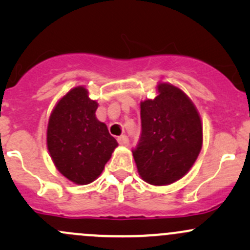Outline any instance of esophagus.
Wrapping results in <instances>:
<instances>
[{"label":"esophagus","mask_w":250,"mask_h":250,"mask_svg":"<svg viewBox=\"0 0 250 250\" xmlns=\"http://www.w3.org/2000/svg\"><path fill=\"white\" fill-rule=\"evenodd\" d=\"M117 142L121 146H128L129 145V139L125 135H121V136L117 137Z\"/></svg>","instance_id":"1"}]
</instances>
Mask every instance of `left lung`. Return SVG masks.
Listing matches in <instances>:
<instances>
[{
    "instance_id": "left-lung-1",
    "label": "left lung",
    "mask_w": 250,
    "mask_h": 250,
    "mask_svg": "<svg viewBox=\"0 0 250 250\" xmlns=\"http://www.w3.org/2000/svg\"><path fill=\"white\" fill-rule=\"evenodd\" d=\"M154 100L141 102V137L133 149L139 174L154 186L170 185L188 173L202 147L196 108L179 88L159 87Z\"/></svg>"
}]
</instances>
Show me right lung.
Returning <instances> with one entry per match:
<instances>
[{"mask_svg": "<svg viewBox=\"0 0 250 250\" xmlns=\"http://www.w3.org/2000/svg\"><path fill=\"white\" fill-rule=\"evenodd\" d=\"M96 109L87 89L76 87L60 100L48 123L51 159L60 173L77 185L96 180L117 147L107 125L96 119Z\"/></svg>", "mask_w": 250, "mask_h": 250, "instance_id": "obj_1", "label": "right lung"}]
</instances>
